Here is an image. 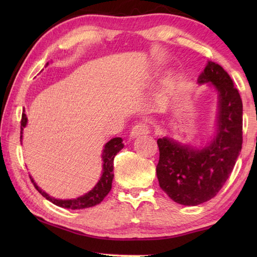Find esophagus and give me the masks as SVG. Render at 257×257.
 I'll return each mask as SVG.
<instances>
[{"label": "esophagus", "mask_w": 257, "mask_h": 257, "mask_svg": "<svg viewBox=\"0 0 257 257\" xmlns=\"http://www.w3.org/2000/svg\"><path fill=\"white\" fill-rule=\"evenodd\" d=\"M149 134V127L146 123H137L134 125L132 132H130V137L132 138H139L145 135Z\"/></svg>", "instance_id": "1"}]
</instances>
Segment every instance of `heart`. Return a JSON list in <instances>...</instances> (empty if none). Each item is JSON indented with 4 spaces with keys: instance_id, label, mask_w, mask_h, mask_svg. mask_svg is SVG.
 Masks as SVG:
<instances>
[{
    "instance_id": "obj_1",
    "label": "heart",
    "mask_w": 257,
    "mask_h": 257,
    "mask_svg": "<svg viewBox=\"0 0 257 257\" xmlns=\"http://www.w3.org/2000/svg\"><path fill=\"white\" fill-rule=\"evenodd\" d=\"M171 81H172V79H171L170 77L167 78L165 81H163V89L167 90V89H168V87H170V85H171Z\"/></svg>"
}]
</instances>
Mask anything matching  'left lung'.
Listing matches in <instances>:
<instances>
[{"instance_id": "8db88e82", "label": "left lung", "mask_w": 257, "mask_h": 257, "mask_svg": "<svg viewBox=\"0 0 257 257\" xmlns=\"http://www.w3.org/2000/svg\"><path fill=\"white\" fill-rule=\"evenodd\" d=\"M198 84H207L217 94L212 139L198 147L169 137L157 141L160 188L174 202L189 206L199 205L217 194L235 166L243 143V103L228 74L219 64L209 61Z\"/></svg>"}]
</instances>
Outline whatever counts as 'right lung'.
Listing matches in <instances>:
<instances>
[{
  "mask_svg": "<svg viewBox=\"0 0 257 257\" xmlns=\"http://www.w3.org/2000/svg\"><path fill=\"white\" fill-rule=\"evenodd\" d=\"M48 63H46V66ZM27 124V117L25 110L22 113V120H21V141L23 138V130ZM123 148L122 139L120 137L112 138L109 140L108 143L103 147L101 160H102V172L100 179L98 180L97 184L92 188L89 192L85 193L84 195H80L76 199H68V200H62V199H55L51 196L45 191H43L32 177L31 180L33 184H34L35 189L40 192L44 198L48 201H51L57 206L65 207V209L70 210H80V209H87V207L95 206L99 204L100 202L106 198V195L109 193V191L111 190V183L113 179V159L118 152Z\"/></svg>",
  "mask_w": 257,
  "mask_h": 257,
  "instance_id": "add662e5",
  "label": "right lung"
}]
</instances>
